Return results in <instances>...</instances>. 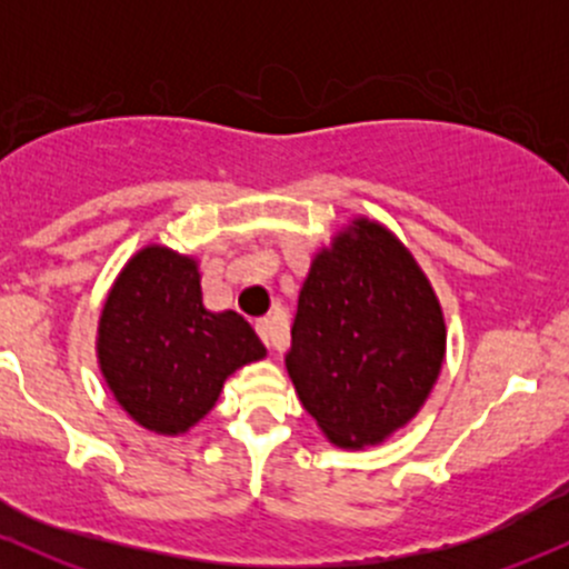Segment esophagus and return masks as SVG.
<instances>
[{
	"mask_svg": "<svg viewBox=\"0 0 569 569\" xmlns=\"http://www.w3.org/2000/svg\"><path fill=\"white\" fill-rule=\"evenodd\" d=\"M253 326H257V335L262 337V342L276 348V337H272V321H270V318H259V321Z\"/></svg>",
	"mask_w": 569,
	"mask_h": 569,
	"instance_id": "esophagus-1",
	"label": "esophagus"
}]
</instances>
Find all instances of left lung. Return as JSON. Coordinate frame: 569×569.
<instances>
[{
  "label": "left lung",
  "instance_id": "left-lung-1",
  "mask_svg": "<svg viewBox=\"0 0 569 569\" xmlns=\"http://www.w3.org/2000/svg\"><path fill=\"white\" fill-rule=\"evenodd\" d=\"M443 321L407 248L356 221L299 291L286 356L305 409L339 447L377 443L422 407L443 358Z\"/></svg>",
  "mask_w": 569,
  "mask_h": 569
}]
</instances>
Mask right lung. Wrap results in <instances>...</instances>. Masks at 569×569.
<instances>
[{
  "label": "right lung",
  "instance_id": "add662e5",
  "mask_svg": "<svg viewBox=\"0 0 569 569\" xmlns=\"http://www.w3.org/2000/svg\"><path fill=\"white\" fill-rule=\"evenodd\" d=\"M264 345L234 310L202 305L192 259L149 246L117 278L98 329V361L122 409L154 433H184L221 385Z\"/></svg>",
  "mask_w": 569,
  "mask_h": 569
}]
</instances>
